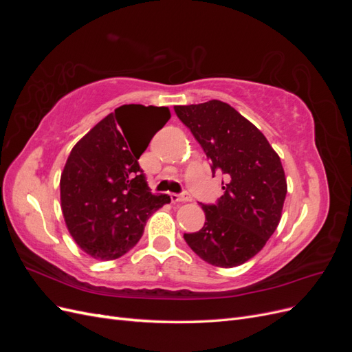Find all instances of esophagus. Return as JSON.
<instances>
[{"label":"esophagus","instance_id":"esophagus-1","mask_svg":"<svg viewBox=\"0 0 352 352\" xmlns=\"http://www.w3.org/2000/svg\"><path fill=\"white\" fill-rule=\"evenodd\" d=\"M170 198H172V202H186V201H192V197H190L189 194H172L170 195Z\"/></svg>","mask_w":352,"mask_h":352}]
</instances>
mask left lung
Returning a JSON list of instances; mask_svg holds the SVG:
<instances>
[{"mask_svg": "<svg viewBox=\"0 0 352 352\" xmlns=\"http://www.w3.org/2000/svg\"><path fill=\"white\" fill-rule=\"evenodd\" d=\"M175 113L210 158L212 176H223L225 190L216 204H202V229L184 238L204 261L236 267L258 254L279 225L287 190L280 158L226 102L176 105Z\"/></svg>", "mask_w": 352, "mask_h": 352, "instance_id": "left-lung-1", "label": "left lung"}]
</instances>
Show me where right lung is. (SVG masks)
I'll list each match as a JSON object with an SVG mask.
<instances>
[{"mask_svg":"<svg viewBox=\"0 0 352 352\" xmlns=\"http://www.w3.org/2000/svg\"><path fill=\"white\" fill-rule=\"evenodd\" d=\"M168 119L167 107L122 105L73 146L60 179L61 210L72 238L91 257H122L141 239L148 217L170 202L151 192L138 163Z\"/></svg>","mask_w":352,"mask_h":352,"instance_id":"obj_1","label":"right lung"}]
</instances>
